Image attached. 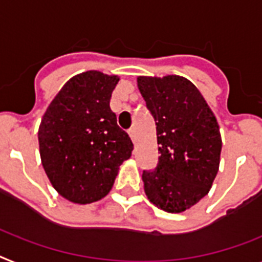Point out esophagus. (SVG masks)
<instances>
[{
  "label": "esophagus",
  "instance_id": "34e87169",
  "mask_svg": "<svg viewBox=\"0 0 262 262\" xmlns=\"http://www.w3.org/2000/svg\"><path fill=\"white\" fill-rule=\"evenodd\" d=\"M127 133H129V136H130L132 141H135V140H136V130H135V129L132 127V129H129V132H127Z\"/></svg>",
  "mask_w": 262,
  "mask_h": 262
}]
</instances>
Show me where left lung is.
<instances>
[{
    "instance_id": "8db88e82",
    "label": "left lung",
    "mask_w": 262,
    "mask_h": 262,
    "mask_svg": "<svg viewBox=\"0 0 262 262\" xmlns=\"http://www.w3.org/2000/svg\"><path fill=\"white\" fill-rule=\"evenodd\" d=\"M138 89L156 121L158 164L144 170L149 201L181 213L209 193L223 148L220 126L205 98L180 76L137 78Z\"/></svg>"
}]
</instances>
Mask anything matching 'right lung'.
Masks as SVG:
<instances>
[{
  "instance_id": "add662e5",
  "label": "right lung",
  "mask_w": 262,
  "mask_h": 262,
  "mask_svg": "<svg viewBox=\"0 0 262 262\" xmlns=\"http://www.w3.org/2000/svg\"><path fill=\"white\" fill-rule=\"evenodd\" d=\"M120 81L89 70L72 77L46 109L38 129L41 161L53 188L74 204H90L111 192L133 144L111 111Z\"/></svg>"
}]
</instances>
